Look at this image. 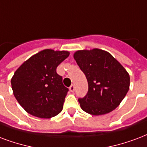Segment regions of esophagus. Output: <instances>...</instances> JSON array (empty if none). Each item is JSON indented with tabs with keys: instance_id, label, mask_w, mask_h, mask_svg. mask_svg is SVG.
<instances>
[{
	"instance_id": "1",
	"label": "esophagus",
	"mask_w": 147,
	"mask_h": 147,
	"mask_svg": "<svg viewBox=\"0 0 147 147\" xmlns=\"http://www.w3.org/2000/svg\"><path fill=\"white\" fill-rule=\"evenodd\" d=\"M75 89H76V87H75L74 85H71L70 87H69V90H70L71 93H73L74 91H75Z\"/></svg>"
}]
</instances>
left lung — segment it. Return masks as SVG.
<instances>
[{"mask_svg":"<svg viewBox=\"0 0 147 147\" xmlns=\"http://www.w3.org/2000/svg\"><path fill=\"white\" fill-rule=\"evenodd\" d=\"M74 58L88 82L87 94L79 98L80 107L93 115H105L120 104L128 93L130 77L108 52L100 49L82 50Z\"/></svg>","mask_w":147,"mask_h":147,"instance_id":"left-lung-1","label":"left lung"}]
</instances>
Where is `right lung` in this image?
I'll list each match as a JSON object with an SVG mask.
<instances>
[{
	"label": "right lung",
	"instance_id": "1",
	"mask_svg": "<svg viewBox=\"0 0 147 147\" xmlns=\"http://www.w3.org/2000/svg\"><path fill=\"white\" fill-rule=\"evenodd\" d=\"M68 56V51L46 49L29 57L16 71L11 80V88L26 112L51 118L62 111L68 89L56 69Z\"/></svg>",
	"mask_w": 147,
	"mask_h": 147
}]
</instances>
